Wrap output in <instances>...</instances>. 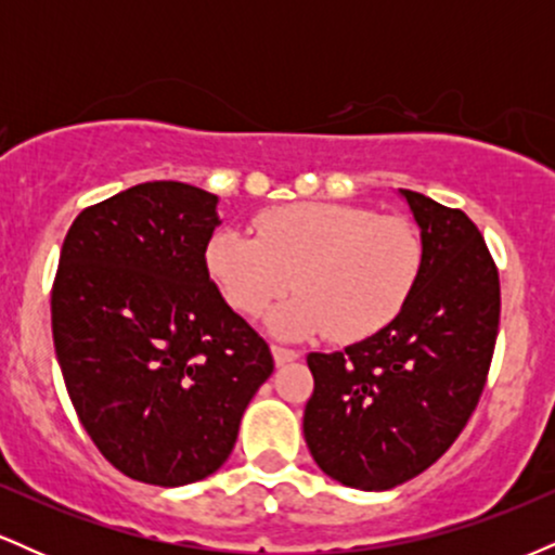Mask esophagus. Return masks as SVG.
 I'll return each mask as SVG.
<instances>
[{
    "mask_svg": "<svg viewBox=\"0 0 555 555\" xmlns=\"http://www.w3.org/2000/svg\"><path fill=\"white\" fill-rule=\"evenodd\" d=\"M271 352H273V360H276V365H289V362L299 360V352H297V349L282 347V344H273Z\"/></svg>",
    "mask_w": 555,
    "mask_h": 555,
    "instance_id": "34e87169",
    "label": "esophagus"
}]
</instances>
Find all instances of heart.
<instances>
[{"instance_id": "b5f03b06", "label": "heart", "mask_w": 555, "mask_h": 555, "mask_svg": "<svg viewBox=\"0 0 555 555\" xmlns=\"http://www.w3.org/2000/svg\"><path fill=\"white\" fill-rule=\"evenodd\" d=\"M253 229L256 237L232 227L214 232L208 273L245 315H260L295 286L299 297L271 321L286 336L371 339L406 308L423 273V237L404 216L305 201L266 208Z\"/></svg>"}]
</instances>
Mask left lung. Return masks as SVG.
Returning a JSON list of instances; mask_svg holds the SVG:
<instances>
[{
  "label": "left lung",
  "instance_id": "8db88e82",
  "mask_svg": "<svg viewBox=\"0 0 555 555\" xmlns=\"http://www.w3.org/2000/svg\"><path fill=\"white\" fill-rule=\"evenodd\" d=\"M423 229V273L406 308L344 352H310L302 430L328 477L388 490L441 460L486 388L501 318L495 260L460 208L401 190Z\"/></svg>",
  "mask_w": 555,
  "mask_h": 555
}]
</instances>
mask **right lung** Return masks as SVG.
Returning a JSON list of instances; mask_svg holds the SVG:
<instances>
[{"label": "right lung", "instance_id": "1", "mask_svg": "<svg viewBox=\"0 0 555 555\" xmlns=\"http://www.w3.org/2000/svg\"><path fill=\"white\" fill-rule=\"evenodd\" d=\"M216 195L143 182L82 208L52 284V336L80 425L119 473L203 480L232 454L269 344L211 282Z\"/></svg>", "mask_w": 555, "mask_h": 555}]
</instances>
